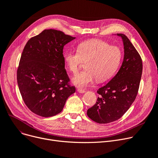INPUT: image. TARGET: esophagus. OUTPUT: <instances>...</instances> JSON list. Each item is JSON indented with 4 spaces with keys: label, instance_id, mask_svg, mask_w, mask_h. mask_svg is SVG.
<instances>
[{
    "label": "esophagus",
    "instance_id": "1",
    "mask_svg": "<svg viewBox=\"0 0 158 158\" xmlns=\"http://www.w3.org/2000/svg\"><path fill=\"white\" fill-rule=\"evenodd\" d=\"M77 92L80 94H83V93H85L86 91L85 90H83V89H81V88H78L77 89Z\"/></svg>",
    "mask_w": 158,
    "mask_h": 158
}]
</instances>
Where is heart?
I'll list each match as a JSON object with an SVG mask.
<instances>
[{"label": "heart", "mask_w": 158, "mask_h": 158, "mask_svg": "<svg viewBox=\"0 0 158 158\" xmlns=\"http://www.w3.org/2000/svg\"><path fill=\"white\" fill-rule=\"evenodd\" d=\"M64 59L68 69L74 74L78 72L82 60H87L86 70L75 75L72 80L75 86L85 88L95 79L103 82L110 78L119 66L121 52L118 47L110 46L105 41L92 39L80 43L76 52L68 50Z\"/></svg>", "instance_id": "obj_1"}]
</instances>
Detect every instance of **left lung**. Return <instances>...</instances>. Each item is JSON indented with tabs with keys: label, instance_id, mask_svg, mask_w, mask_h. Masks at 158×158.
Instances as JSON below:
<instances>
[{
	"label": "left lung",
	"instance_id": "8db88e82",
	"mask_svg": "<svg viewBox=\"0 0 158 158\" xmlns=\"http://www.w3.org/2000/svg\"><path fill=\"white\" fill-rule=\"evenodd\" d=\"M117 35L121 37L124 46L122 65L117 74L98 89L97 102L87 110L88 117L101 124L115 121L125 114L136 98L141 78L143 64L139 53L125 35Z\"/></svg>",
	"mask_w": 158,
	"mask_h": 158
}]
</instances>
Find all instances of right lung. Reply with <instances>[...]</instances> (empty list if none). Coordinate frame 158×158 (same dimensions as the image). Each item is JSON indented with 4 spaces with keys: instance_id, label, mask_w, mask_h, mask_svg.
Returning a JSON list of instances; mask_svg holds the SVG:
<instances>
[{
    "instance_id": "1",
    "label": "right lung",
    "mask_w": 158,
    "mask_h": 158,
    "mask_svg": "<svg viewBox=\"0 0 158 158\" xmlns=\"http://www.w3.org/2000/svg\"><path fill=\"white\" fill-rule=\"evenodd\" d=\"M75 37L56 30H44L25 45L17 70V83L24 103L44 118L63 110L75 88L68 85L63 48Z\"/></svg>"
}]
</instances>
